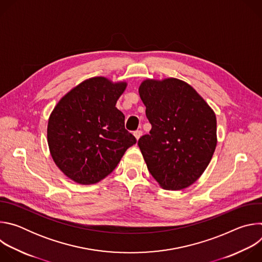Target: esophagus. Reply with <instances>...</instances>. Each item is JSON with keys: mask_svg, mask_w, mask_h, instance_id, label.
I'll return each instance as SVG.
<instances>
[{"mask_svg": "<svg viewBox=\"0 0 262 262\" xmlns=\"http://www.w3.org/2000/svg\"><path fill=\"white\" fill-rule=\"evenodd\" d=\"M142 135H143V132H142V130H136V132L134 133V136L136 137V139H137V140H139V139L141 138V136H142Z\"/></svg>", "mask_w": 262, "mask_h": 262, "instance_id": "1", "label": "esophagus"}]
</instances>
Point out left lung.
Returning <instances> with one entry per match:
<instances>
[{
	"mask_svg": "<svg viewBox=\"0 0 262 262\" xmlns=\"http://www.w3.org/2000/svg\"><path fill=\"white\" fill-rule=\"evenodd\" d=\"M151 124L138 145L148 171L165 190L193 184L216 146L214 112L197 91L178 79L146 80L139 87Z\"/></svg>",
	"mask_w": 262,
	"mask_h": 262,
	"instance_id": "obj_1",
	"label": "left lung"
}]
</instances>
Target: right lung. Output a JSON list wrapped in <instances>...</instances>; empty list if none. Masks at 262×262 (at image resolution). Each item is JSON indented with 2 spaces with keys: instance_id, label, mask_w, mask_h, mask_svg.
I'll list each match as a JSON object with an SVG mask.
<instances>
[{
  "instance_id": "1",
  "label": "right lung",
  "mask_w": 262,
  "mask_h": 262,
  "mask_svg": "<svg viewBox=\"0 0 262 262\" xmlns=\"http://www.w3.org/2000/svg\"><path fill=\"white\" fill-rule=\"evenodd\" d=\"M125 88V82L92 78L70 90L53 110L49 148L55 164L71 180L81 184L100 181L136 144L116 107Z\"/></svg>"
}]
</instances>
